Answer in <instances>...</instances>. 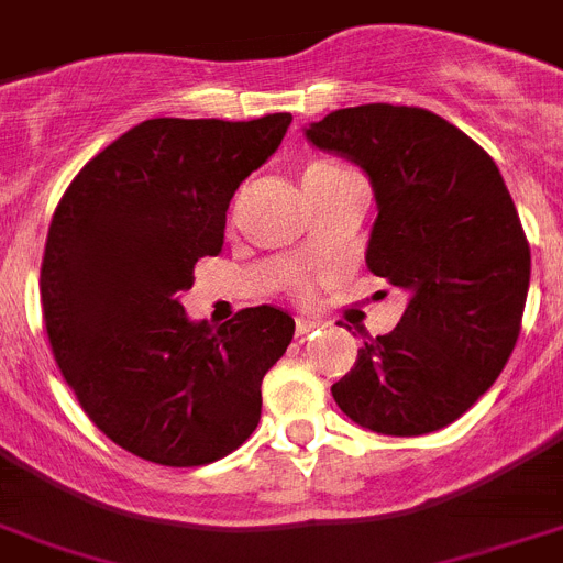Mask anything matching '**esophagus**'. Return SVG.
Returning <instances> with one entry per match:
<instances>
[{
  "instance_id": "obj_1",
  "label": "esophagus",
  "mask_w": 563,
  "mask_h": 563,
  "mask_svg": "<svg viewBox=\"0 0 563 563\" xmlns=\"http://www.w3.org/2000/svg\"><path fill=\"white\" fill-rule=\"evenodd\" d=\"M316 330H319V321L305 319V316H299V319H296V333L299 335H310V333H316Z\"/></svg>"
}]
</instances>
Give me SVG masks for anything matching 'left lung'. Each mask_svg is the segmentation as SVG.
<instances>
[{
    "label": "left lung",
    "mask_w": 563,
    "mask_h": 563,
    "mask_svg": "<svg viewBox=\"0 0 563 563\" xmlns=\"http://www.w3.org/2000/svg\"><path fill=\"white\" fill-rule=\"evenodd\" d=\"M305 136L367 173L378 216L364 258L410 296L333 384L335 405L382 435L453 424L501 376L530 290V244L496 162L405 104L333 110Z\"/></svg>",
    "instance_id": "8db88e82"
}]
</instances>
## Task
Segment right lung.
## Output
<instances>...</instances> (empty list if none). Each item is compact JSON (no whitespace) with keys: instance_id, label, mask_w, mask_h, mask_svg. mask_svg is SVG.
I'll return each instance as SVG.
<instances>
[{"instance_id":"right-lung-1","label":"right lung","mask_w":563,"mask_h":563,"mask_svg":"<svg viewBox=\"0 0 563 563\" xmlns=\"http://www.w3.org/2000/svg\"><path fill=\"white\" fill-rule=\"evenodd\" d=\"M290 122L147 119L90 158L53 213L40 278L53 358L90 421L139 459L201 467L262 419V378L296 321L262 305L213 328L187 319L179 292L219 256L230 199Z\"/></svg>"}]
</instances>
